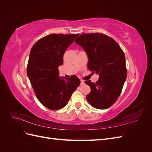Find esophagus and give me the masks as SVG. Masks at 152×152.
Segmentation results:
<instances>
[{
    "label": "esophagus",
    "instance_id": "1",
    "mask_svg": "<svg viewBox=\"0 0 152 152\" xmlns=\"http://www.w3.org/2000/svg\"><path fill=\"white\" fill-rule=\"evenodd\" d=\"M84 84H85L84 81L83 80H80V85H81V86H82V85H84Z\"/></svg>",
    "mask_w": 152,
    "mask_h": 152
}]
</instances>
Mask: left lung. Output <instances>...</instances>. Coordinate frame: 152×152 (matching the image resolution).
<instances>
[{
    "label": "left lung",
    "instance_id": "1",
    "mask_svg": "<svg viewBox=\"0 0 152 152\" xmlns=\"http://www.w3.org/2000/svg\"><path fill=\"white\" fill-rule=\"evenodd\" d=\"M75 42L86 52L89 70L99 75L95 83L85 81L91 89L87 100L96 108H108L119 97L127 78L124 51L113 39L102 33L82 34Z\"/></svg>",
    "mask_w": 152,
    "mask_h": 152
}]
</instances>
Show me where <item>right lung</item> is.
I'll return each instance as SVG.
<instances>
[{
  "instance_id": "1",
  "label": "right lung",
  "mask_w": 152,
  "mask_h": 152,
  "mask_svg": "<svg viewBox=\"0 0 152 152\" xmlns=\"http://www.w3.org/2000/svg\"><path fill=\"white\" fill-rule=\"evenodd\" d=\"M79 34H53L39 39L30 50L27 75L39 102L45 107L56 110L66 105L80 79L75 75L59 77V66L63 54Z\"/></svg>"
}]
</instances>
